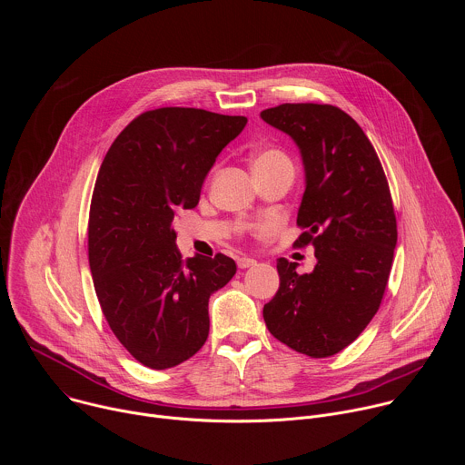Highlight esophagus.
Listing matches in <instances>:
<instances>
[{"label":"esophagus","mask_w":465,"mask_h":465,"mask_svg":"<svg viewBox=\"0 0 465 465\" xmlns=\"http://www.w3.org/2000/svg\"><path fill=\"white\" fill-rule=\"evenodd\" d=\"M253 264H255V259H252V257H248V255L237 257V267H239V269H250V267H253Z\"/></svg>","instance_id":"1"}]
</instances>
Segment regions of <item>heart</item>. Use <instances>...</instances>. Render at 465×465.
Listing matches in <instances>:
<instances>
[{
	"mask_svg": "<svg viewBox=\"0 0 465 465\" xmlns=\"http://www.w3.org/2000/svg\"><path fill=\"white\" fill-rule=\"evenodd\" d=\"M283 160H289L282 151H278V149H267V151H262V153H259L257 156H255V160H253V167L255 165H269V163H276V162H283Z\"/></svg>",
	"mask_w": 465,
	"mask_h": 465,
	"instance_id": "b5f03b06",
	"label": "heart"
}]
</instances>
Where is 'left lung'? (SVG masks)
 <instances>
[{"label": "left lung", "mask_w": 465, "mask_h": 465, "mask_svg": "<svg viewBox=\"0 0 465 465\" xmlns=\"http://www.w3.org/2000/svg\"><path fill=\"white\" fill-rule=\"evenodd\" d=\"M287 132L305 165L296 246H314L311 274L278 259L280 289L264 303L271 333L312 359L348 348L382 302L397 221L381 160L357 121L333 104L285 103L261 112Z\"/></svg>", "instance_id": "left-lung-1"}]
</instances>
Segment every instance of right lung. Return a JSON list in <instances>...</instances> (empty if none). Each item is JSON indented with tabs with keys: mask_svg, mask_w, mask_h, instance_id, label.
Here are the masks:
<instances>
[{
	"mask_svg": "<svg viewBox=\"0 0 465 465\" xmlns=\"http://www.w3.org/2000/svg\"><path fill=\"white\" fill-rule=\"evenodd\" d=\"M244 115L165 106L132 119L99 169L88 259L103 314L123 348L153 370L191 359L210 333V296L237 272L224 253L182 259L174 212L198 204Z\"/></svg>",
	"mask_w": 465,
	"mask_h": 465,
	"instance_id": "add662e5",
	"label": "right lung"
}]
</instances>
